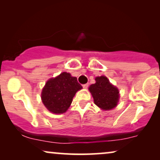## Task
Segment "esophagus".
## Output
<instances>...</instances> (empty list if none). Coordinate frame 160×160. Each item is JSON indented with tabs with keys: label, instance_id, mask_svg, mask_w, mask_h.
Returning a JSON list of instances; mask_svg holds the SVG:
<instances>
[{
	"label": "esophagus",
	"instance_id": "esophagus-1",
	"mask_svg": "<svg viewBox=\"0 0 160 160\" xmlns=\"http://www.w3.org/2000/svg\"><path fill=\"white\" fill-rule=\"evenodd\" d=\"M82 87L84 88H87L88 87V83H86V84L82 85Z\"/></svg>",
	"mask_w": 160,
	"mask_h": 160
}]
</instances>
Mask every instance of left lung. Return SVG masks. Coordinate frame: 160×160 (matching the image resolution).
Masks as SVG:
<instances>
[{
  "label": "left lung",
  "mask_w": 160,
  "mask_h": 160,
  "mask_svg": "<svg viewBox=\"0 0 160 160\" xmlns=\"http://www.w3.org/2000/svg\"><path fill=\"white\" fill-rule=\"evenodd\" d=\"M96 83L90 85L89 91L93 98L94 103L103 110H110L116 107L119 102V90L114 86L105 76L96 77Z\"/></svg>",
  "instance_id": "left-lung-1"
}]
</instances>
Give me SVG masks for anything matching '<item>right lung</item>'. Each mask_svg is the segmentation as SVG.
Instances as JSON below:
<instances>
[{
	"label": "right lung",
	"instance_id": "1",
	"mask_svg": "<svg viewBox=\"0 0 160 160\" xmlns=\"http://www.w3.org/2000/svg\"><path fill=\"white\" fill-rule=\"evenodd\" d=\"M82 88L77 78L64 72L47 81L41 93L42 102L52 113H64L70 107L75 93Z\"/></svg>",
	"mask_w": 160,
	"mask_h": 160
}]
</instances>
